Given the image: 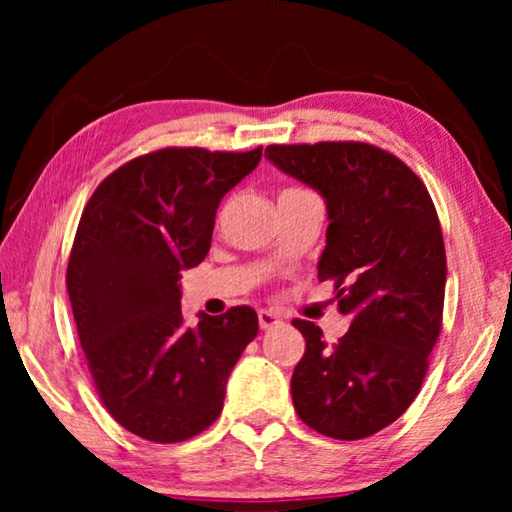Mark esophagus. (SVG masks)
Instances as JSON below:
<instances>
[{"mask_svg": "<svg viewBox=\"0 0 512 512\" xmlns=\"http://www.w3.org/2000/svg\"><path fill=\"white\" fill-rule=\"evenodd\" d=\"M257 316H259V327H262L264 332H268V329L282 325L280 314H275V311H271V309H262Z\"/></svg>", "mask_w": 512, "mask_h": 512, "instance_id": "1", "label": "esophagus"}]
</instances>
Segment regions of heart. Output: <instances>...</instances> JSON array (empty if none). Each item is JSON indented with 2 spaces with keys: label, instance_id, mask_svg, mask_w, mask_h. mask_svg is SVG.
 <instances>
[{
  "label": "heart",
  "instance_id": "1",
  "mask_svg": "<svg viewBox=\"0 0 512 512\" xmlns=\"http://www.w3.org/2000/svg\"><path fill=\"white\" fill-rule=\"evenodd\" d=\"M305 192V189H298V187H289V189H284L282 192V196H293V194H302Z\"/></svg>",
  "mask_w": 512,
  "mask_h": 512
}]
</instances>
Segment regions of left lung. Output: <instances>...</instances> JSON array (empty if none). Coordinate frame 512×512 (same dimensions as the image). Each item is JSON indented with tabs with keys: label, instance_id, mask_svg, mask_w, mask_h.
<instances>
[{
	"label": "left lung",
	"instance_id": "left-lung-1",
	"mask_svg": "<svg viewBox=\"0 0 512 512\" xmlns=\"http://www.w3.org/2000/svg\"><path fill=\"white\" fill-rule=\"evenodd\" d=\"M266 158L325 198L318 280H334L350 316L334 345L309 320L291 323L307 341L291 377L293 406L323 436L368 438L409 409L443 327L447 257L436 207L400 158L366 142L271 144Z\"/></svg>",
	"mask_w": 512,
	"mask_h": 512
}]
</instances>
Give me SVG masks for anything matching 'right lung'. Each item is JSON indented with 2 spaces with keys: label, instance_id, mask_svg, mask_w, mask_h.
I'll return each mask as SVG.
<instances>
[{
  "label": "right lung",
  "instance_id": "add662e5",
  "mask_svg": "<svg viewBox=\"0 0 512 512\" xmlns=\"http://www.w3.org/2000/svg\"><path fill=\"white\" fill-rule=\"evenodd\" d=\"M262 160L169 146L121 164L94 189L67 262V293L94 388L121 427L180 443L223 409L225 384L259 320L250 307L185 325L180 273L212 244L221 198Z\"/></svg>",
  "mask_w": 512,
  "mask_h": 512
}]
</instances>
